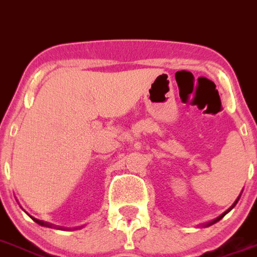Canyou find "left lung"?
I'll use <instances>...</instances> for the list:
<instances>
[{"instance_id":"obj_1","label":"left lung","mask_w":257,"mask_h":257,"mask_svg":"<svg viewBox=\"0 0 257 257\" xmlns=\"http://www.w3.org/2000/svg\"><path fill=\"white\" fill-rule=\"evenodd\" d=\"M239 198H240V195H239V196H238V199H236V200H235V202H234V203H233V206H231V207H230V208L227 209V211H226V212H224V213H222V215H220V216H218V217H217V218H215V220H213V221L208 222V224H207V225H206V226H211V225H212V224H215V222H217V221H218V220H221V218H222V217H224V216H225V215H226L227 212H229V211H231V209H233V208H234V206H235L236 203H238V200H239Z\"/></svg>"}]
</instances>
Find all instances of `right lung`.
Listing matches in <instances>:
<instances>
[{"instance_id": "right-lung-1", "label": "right lung", "mask_w": 257, "mask_h": 257, "mask_svg": "<svg viewBox=\"0 0 257 257\" xmlns=\"http://www.w3.org/2000/svg\"><path fill=\"white\" fill-rule=\"evenodd\" d=\"M32 220L35 222H37V224L39 225H41V226H46V227H57L55 226V225H53V224H49V222H45V221H41V220H37V218H35V217H32ZM58 229H61V227H58Z\"/></svg>"}]
</instances>
